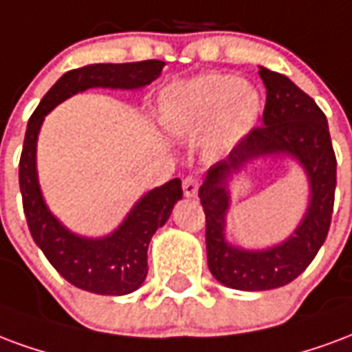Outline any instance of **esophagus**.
<instances>
[{"label":"esophagus","mask_w":352,"mask_h":352,"mask_svg":"<svg viewBox=\"0 0 352 352\" xmlns=\"http://www.w3.org/2000/svg\"><path fill=\"white\" fill-rule=\"evenodd\" d=\"M182 189H184V195L187 199H193V197H197V191H199V179L193 178V176H187L182 182Z\"/></svg>","instance_id":"1"}]
</instances>
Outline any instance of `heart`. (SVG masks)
Returning a JSON list of instances; mask_svg holds the SVG:
<instances>
[{"instance_id": "heart-1", "label": "heart", "mask_w": 352, "mask_h": 352, "mask_svg": "<svg viewBox=\"0 0 352 352\" xmlns=\"http://www.w3.org/2000/svg\"><path fill=\"white\" fill-rule=\"evenodd\" d=\"M263 109V95L251 82L208 73L166 86L159 94L155 118L173 138L201 135L202 155L219 161L257 129Z\"/></svg>"}]
</instances>
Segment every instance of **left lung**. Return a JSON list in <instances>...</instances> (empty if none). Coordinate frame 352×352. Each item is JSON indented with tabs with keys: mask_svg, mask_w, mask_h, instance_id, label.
<instances>
[{
	"mask_svg": "<svg viewBox=\"0 0 352 352\" xmlns=\"http://www.w3.org/2000/svg\"><path fill=\"white\" fill-rule=\"evenodd\" d=\"M266 86L263 127L251 133L227 159L215 163L199 189L206 214L208 268L236 291H270L306 270L330 229L336 193V155L327 116L311 97L285 74L258 67ZM264 158H292L308 178V206L283 243L245 250L226 240V217L234 177Z\"/></svg>",
	"mask_w": 352,
	"mask_h": 352,
	"instance_id": "1",
	"label": "left lung"
}]
</instances>
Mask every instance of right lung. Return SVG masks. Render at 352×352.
Segmentation results:
<instances>
[{
	"label": "right lung",
	"instance_id": "right-lung-1",
	"mask_svg": "<svg viewBox=\"0 0 352 352\" xmlns=\"http://www.w3.org/2000/svg\"><path fill=\"white\" fill-rule=\"evenodd\" d=\"M165 63L159 60L135 63H94L61 76L41 99L28 122L20 155V193L28 227L45 257L69 283L82 291L123 296L137 291L148 276V245L151 236L182 201V179L174 178L138 199L123 221L104 236L76 234L50 212L37 174V140L45 118L60 102L91 88L140 89L157 80Z\"/></svg>",
	"mask_w": 352,
	"mask_h": 352
}]
</instances>
